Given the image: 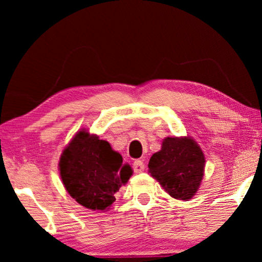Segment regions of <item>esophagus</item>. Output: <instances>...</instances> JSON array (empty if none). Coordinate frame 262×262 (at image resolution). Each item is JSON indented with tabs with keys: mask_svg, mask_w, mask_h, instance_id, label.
Listing matches in <instances>:
<instances>
[{
	"mask_svg": "<svg viewBox=\"0 0 262 262\" xmlns=\"http://www.w3.org/2000/svg\"><path fill=\"white\" fill-rule=\"evenodd\" d=\"M132 167H134V170L135 173H142L143 170H144V162H143L142 160H136L134 164H132Z\"/></svg>",
	"mask_w": 262,
	"mask_h": 262,
	"instance_id": "1",
	"label": "esophagus"
}]
</instances>
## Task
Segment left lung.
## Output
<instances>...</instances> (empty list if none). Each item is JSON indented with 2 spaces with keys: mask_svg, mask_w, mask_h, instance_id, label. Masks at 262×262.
Returning <instances> with one entry per match:
<instances>
[{
  "mask_svg": "<svg viewBox=\"0 0 262 262\" xmlns=\"http://www.w3.org/2000/svg\"><path fill=\"white\" fill-rule=\"evenodd\" d=\"M205 157L193 139L167 137L151 156L149 171L175 199H191L203 179Z\"/></svg>",
  "mask_w": 262,
  "mask_h": 262,
  "instance_id": "8db88e82",
  "label": "left lung"
}]
</instances>
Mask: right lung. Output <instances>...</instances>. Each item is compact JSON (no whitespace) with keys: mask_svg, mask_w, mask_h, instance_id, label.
<instances>
[{"mask_svg":"<svg viewBox=\"0 0 262 262\" xmlns=\"http://www.w3.org/2000/svg\"><path fill=\"white\" fill-rule=\"evenodd\" d=\"M60 177L69 194L82 206L103 211L116 202L114 194L132 174L110 143L80 131L64 149Z\"/></svg>","mask_w":262,"mask_h":262,"instance_id":"add662e5","label":"right lung"}]
</instances>
